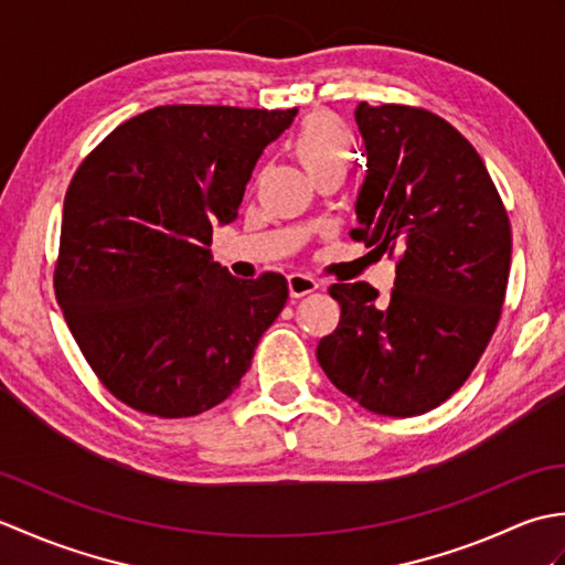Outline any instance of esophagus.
<instances>
[{
	"label": "esophagus",
	"mask_w": 565,
	"mask_h": 565,
	"mask_svg": "<svg viewBox=\"0 0 565 565\" xmlns=\"http://www.w3.org/2000/svg\"><path fill=\"white\" fill-rule=\"evenodd\" d=\"M318 281L308 274H289V296L291 298H303L308 294L318 291Z\"/></svg>",
	"instance_id": "1"
}]
</instances>
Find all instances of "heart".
Wrapping results in <instances>:
<instances>
[{"mask_svg":"<svg viewBox=\"0 0 565 565\" xmlns=\"http://www.w3.org/2000/svg\"><path fill=\"white\" fill-rule=\"evenodd\" d=\"M294 152L310 177L347 172L356 158V138L340 116L310 114L294 136Z\"/></svg>","mask_w":565,"mask_h":565,"instance_id":"b5f03b06","label":"heart"}]
</instances>
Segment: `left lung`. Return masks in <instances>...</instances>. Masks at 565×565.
<instances>
[{
    "label": "left lung",
    "mask_w": 565,
    "mask_h": 565,
    "mask_svg": "<svg viewBox=\"0 0 565 565\" xmlns=\"http://www.w3.org/2000/svg\"><path fill=\"white\" fill-rule=\"evenodd\" d=\"M366 179L352 239L388 252L395 286L332 284L342 316L318 362L366 411L413 417L471 376L505 303L512 233L481 154L419 106L362 102Z\"/></svg>",
    "instance_id": "8db88e82"
}]
</instances>
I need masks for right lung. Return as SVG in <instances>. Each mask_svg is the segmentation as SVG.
I'll use <instances>...</instances> for the list:
<instances>
[{
    "instance_id": "add662e5",
    "label": "right lung",
    "mask_w": 565,
    "mask_h": 565,
    "mask_svg": "<svg viewBox=\"0 0 565 565\" xmlns=\"http://www.w3.org/2000/svg\"><path fill=\"white\" fill-rule=\"evenodd\" d=\"M296 109L172 104L114 128L67 186L55 298L114 398L154 417L223 403L289 298L281 274L211 262L264 148Z\"/></svg>"
}]
</instances>
